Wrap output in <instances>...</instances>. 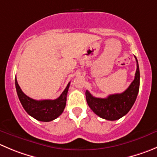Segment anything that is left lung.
Listing matches in <instances>:
<instances>
[{
  "mask_svg": "<svg viewBox=\"0 0 157 157\" xmlns=\"http://www.w3.org/2000/svg\"><path fill=\"white\" fill-rule=\"evenodd\" d=\"M135 78L129 87L121 94H111L106 98H97L86 91V99L90 108L100 117L107 121H117L130 111L136 101L140 88V69L136 57Z\"/></svg>",
  "mask_w": 157,
  "mask_h": 157,
  "instance_id": "8db88e82",
  "label": "left lung"
}]
</instances>
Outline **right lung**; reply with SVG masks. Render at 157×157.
I'll return each instance as SVG.
<instances>
[{
    "instance_id": "obj_1",
    "label": "right lung",
    "mask_w": 157,
    "mask_h": 157,
    "mask_svg": "<svg viewBox=\"0 0 157 157\" xmlns=\"http://www.w3.org/2000/svg\"><path fill=\"white\" fill-rule=\"evenodd\" d=\"M15 86L18 98L26 112L39 121L49 122L54 121L63 113L66 106L67 95L70 83L60 97L55 100H36L23 93L15 77Z\"/></svg>"
}]
</instances>
